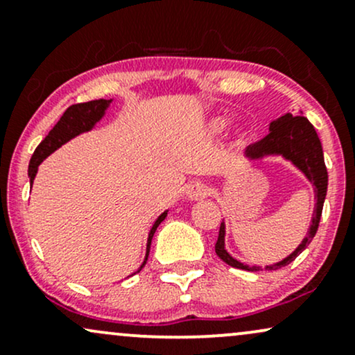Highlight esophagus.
I'll return each mask as SVG.
<instances>
[{"label": "esophagus", "instance_id": "obj_1", "mask_svg": "<svg viewBox=\"0 0 355 355\" xmlns=\"http://www.w3.org/2000/svg\"><path fill=\"white\" fill-rule=\"evenodd\" d=\"M186 196L191 201H198V199L206 198L207 187L204 186L202 182H191V184L186 187Z\"/></svg>", "mask_w": 355, "mask_h": 355}]
</instances>
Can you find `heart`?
<instances>
[{"label":"heart","mask_w":355,"mask_h":355,"mask_svg":"<svg viewBox=\"0 0 355 355\" xmlns=\"http://www.w3.org/2000/svg\"><path fill=\"white\" fill-rule=\"evenodd\" d=\"M226 128H227V119L223 118V116H214V118L206 121V124H204V131H206V135L211 137L219 136L220 132H224V129ZM231 132H232V137H234V141L237 144L248 143L249 131L244 124H236V126L231 129Z\"/></svg>","instance_id":"heart-1"}]
</instances>
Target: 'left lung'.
Returning a JSON list of instances; mask_svg holds the SVG:
<instances>
[{"label": "left lung", "mask_w": 355, "mask_h": 355, "mask_svg": "<svg viewBox=\"0 0 355 355\" xmlns=\"http://www.w3.org/2000/svg\"><path fill=\"white\" fill-rule=\"evenodd\" d=\"M245 161H262L268 157H282V159L291 162L307 182L314 186V211H312V219L307 236L301 241V244L294 249L289 256L284 257L282 261L274 262V264L268 266H249L244 262L237 261L231 254L226 251V223H220L219 237L216 243V254L219 259H223L226 264L232 266V268L251 270V272H257V270H274L282 268V266L291 264L295 257L301 254L311 241L314 239L315 232H318L320 214H322L324 199L327 194V169L326 162H324V151L320 139L315 132V129L309 123V119L304 118L302 111L293 116L291 112H284L279 116L277 119L270 121L269 124V135L261 139L259 143L251 144L245 148L243 154Z\"/></svg>", "instance_id": "8db88e82"}]
</instances>
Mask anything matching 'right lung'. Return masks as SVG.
Wrapping results in <instances>:
<instances>
[{
  "instance_id": "right-lung-1",
  "label": "right lung",
  "mask_w": 355,
  "mask_h": 355,
  "mask_svg": "<svg viewBox=\"0 0 355 355\" xmlns=\"http://www.w3.org/2000/svg\"><path fill=\"white\" fill-rule=\"evenodd\" d=\"M111 103H112V99H94V101L73 104V106H69L68 110L64 111V114H62L61 119L56 123V126H54L51 131L48 132V136L41 141L40 146L35 149V153H33L31 161H29V166H28V178H29V184H31V187H33V181H35V178L37 174V168H40L41 162H43L46 157L49 156V154L56 151L58 148H61L62 144H66L68 141L73 139V137L83 135V132L93 131L96 124H98L99 121L106 116V111L110 110ZM168 212H169V209H166L164 212H162L159 218L154 220L153 227L149 229L144 261L136 272H139V270L144 268L146 261H148V256H149V249H151V241H153L154 232H156L157 226H159L162 220L166 219Z\"/></svg>"
}]
</instances>
